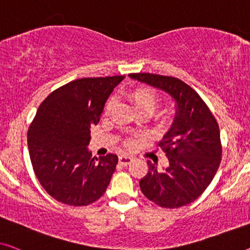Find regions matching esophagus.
<instances>
[{
	"instance_id": "obj_1",
	"label": "esophagus",
	"mask_w": 250,
	"mask_h": 250,
	"mask_svg": "<svg viewBox=\"0 0 250 250\" xmlns=\"http://www.w3.org/2000/svg\"><path fill=\"white\" fill-rule=\"evenodd\" d=\"M133 161V158L131 157V156H128V155H120L119 156V163L122 164V165H129L130 163H131Z\"/></svg>"
}]
</instances>
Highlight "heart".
<instances>
[{
	"mask_svg": "<svg viewBox=\"0 0 250 250\" xmlns=\"http://www.w3.org/2000/svg\"><path fill=\"white\" fill-rule=\"evenodd\" d=\"M130 99L135 103L136 107L139 111H148V112H152L155 110L156 105H157L158 98L157 94L154 89L150 87H138L130 93ZM114 104V99L111 98L109 101L106 102L105 111L111 110V107ZM129 144H133V141H129Z\"/></svg>",
	"mask_w": 250,
	"mask_h": 250,
	"instance_id": "heart-1",
	"label": "heart"
}]
</instances>
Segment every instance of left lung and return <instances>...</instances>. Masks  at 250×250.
<instances>
[{
  "instance_id": "left-lung-1",
  "label": "left lung",
  "mask_w": 250,
  "mask_h": 250,
  "mask_svg": "<svg viewBox=\"0 0 250 250\" xmlns=\"http://www.w3.org/2000/svg\"><path fill=\"white\" fill-rule=\"evenodd\" d=\"M129 77L168 94L175 102L172 125L159 143L168 166L157 169L148 161L140 180L144 195L162 208H180L196 200L213 180L221 162L220 131L200 95L178 78L137 73Z\"/></svg>"
}]
</instances>
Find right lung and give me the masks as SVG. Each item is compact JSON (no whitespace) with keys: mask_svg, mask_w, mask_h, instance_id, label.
Masks as SVG:
<instances>
[{"mask_svg":"<svg viewBox=\"0 0 250 250\" xmlns=\"http://www.w3.org/2000/svg\"><path fill=\"white\" fill-rule=\"evenodd\" d=\"M125 76L80 78L50 93L40 104L28 131L35 174L58 202L88 206L101 197L118 156L93 157L91 126L99 124L106 100Z\"/></svg>","mask_w":250,"mask_h":250,"instance_id":"right-lung-1","label":"right lung"}]
</instances>
